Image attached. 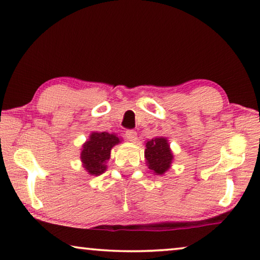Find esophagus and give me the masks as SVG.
I'll return each instance as SVG.
<instances>
[{"instance_id": "esophagus-1", "label": "esophagus", "mask_w": 260, "mask_h": 260, "mask_svg": "<svg viewBox=\"0 0 260 260\" xmlns=\"http://www.w3.org/2000/svg\"><path fill=\"white\" fill-rule=\"evenodd\" d=\"M125 137L127 140H130V142L135 143L136 140H137V133L134 130H127L125 133Z\"/></svg>"}]
</instances>
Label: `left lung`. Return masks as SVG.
<instances>
[{"mask_svg":"<svg viewBox=\"0 0 260 260\" xmlns=\"http://www.w3.org/2000/svg\"><path fill=\"white\" fill-rule=\"evenodd\" d=\"M145 159L148 169L155 175H164L172 167L174 154L166 137H155L145 143Z\"/></svg>","mask_w":260,"mask_h":260,"instance_id":"left-lung-1","label":"left lung"}]
</instances>
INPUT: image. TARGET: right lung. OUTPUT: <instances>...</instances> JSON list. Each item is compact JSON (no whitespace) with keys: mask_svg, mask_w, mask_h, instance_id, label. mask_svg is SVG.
Instances as JSON below:
<instances>
[{"mask_svg":"<svg viewBox=\"0 0 260 260\" xmlns=\"http://www.w3.org/2000/svg\"><path fill=\"white\" fill-rule=\"evenodd\" d=\"M122 139L117 135L93 131L80 148V161L88 175L99 176L107 169L112 148L120 144Z\"/></svg>","mask_w":260,"mask_h":260,"instance_id":"1","label":"right lung"}]
</instances>
